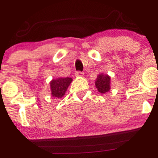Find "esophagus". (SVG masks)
<instances>
[{
	"label": "esophagus",
	"instance_id": "esophagus-1",
	"mask_svg": "<svg viewBox=\"0 0 158 158\" xmlns=\"http://www.w3.org/2000/svg\"><path fill=\"white\" fill-rule=\"evenodd\" d=\"M76 76H84V73L83 72H80V71H77V72H76Z\"/></svg>",
	"mask_w": 158,
	"mask_h": 158
}]
</instances>
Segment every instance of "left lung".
I'll return each instance as SVG.
<instances>
[{
    "label": "left lung",
    "instance_id": "left-lung-1",
    "mask_svg": "<svg viewBox=\"0 0 158 158\" xmlns=\"http://www.w3.org/2000/svg\"><path fill=\"white\" fill-rule=\"evenodd\" d=\"M95 86L98 92L105 94L110 89V77L108 75L99 74L95 80Z\"/></svg>",
    "mask_w": 158,
    "mask_h": 158
}]
</instances>
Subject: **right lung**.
I'll use <instances>...</instances> for the list:
<instances>
[{
  "label": "right lung",
  "instance_id": "add662e5",
  "mask_svg": "<svg viewBox=\"0 0 158 158\" xmlns=\"http://www.w3.org/2000/svg\"><path fill=\"white\" fill-rule=\"evenodd\" d=\"M72 81L73 79L69 77L52 79L50 82L52 97H54L55 98H61L65 94L66 89Z\"/></svg>",
  "mask_w": 158,
  "mask_h": 158
}]
</instances>
